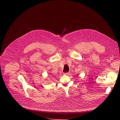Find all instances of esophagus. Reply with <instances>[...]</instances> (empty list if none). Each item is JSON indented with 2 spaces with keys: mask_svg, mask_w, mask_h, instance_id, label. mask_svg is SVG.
I'll list each match as a JSON object with an SVG mask.
<instances>
[{
  "mask_svg": "<svg viewBox=\"0 0 120 120\" xmlns=\"http://www.w3.org/2000/svg\"><path fill=\"white\" fill-rule=\"evenodd\" d=\"M65 75H69V72H67V73H64Z\"/></svg>",
  "mask_w": 120,
  "mask_h": 120,
  "instance_id": "1",
  "label": "esophagus"
}]
</instances>
